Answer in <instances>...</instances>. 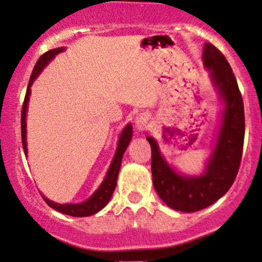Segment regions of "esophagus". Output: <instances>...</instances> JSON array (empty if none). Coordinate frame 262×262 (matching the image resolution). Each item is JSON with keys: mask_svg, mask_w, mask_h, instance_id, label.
Masks as SVG:
<instances>
[{"mask_svg": "<svg viewBox=\"0 0 262 262\" xmlns=\"http://www.w3.org/2000/svg\"><path fill=\"white\" fill-rule=\"evenodd\" d=\"M135 128L139 132H143L145 129L149 128L150 125V116L147 113H140L135 118Z\"/></svg>", "mask_w": 262, "mask_h": 262, "instance_id": "1", "label": "esophagus"}]
</instances>
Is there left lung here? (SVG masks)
<instances>
[{
	"label": "left lung",
	"mask_w": 262,
	"mask_h": 262,
	"mask_svg": "<svg viewBox=\"0 0 262 262\" xmlns=\"http://www.w3.org/2000/svg\"><path fill=\"white\" fill-rule=\"evenodd\" d=\"M203 59L225 106L215 146L203 174L178 173L167 163L156 140L146 138L151 146L154 188L167 206L182 212L203 210L229 190L237 177L244 144V105L231 66L212 43H205Z\"/></svg>",
	"instance_id": "obj_1"
}]
</instances>
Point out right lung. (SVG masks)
<instances>
[{
  "label": "right lung",
  "mask_w": 262,
  "mask_h": 262,
  "mask_svg": "<svg viewBox=\"0 0 262 262\" xmlns=\"http://www.w3.org/2000/svg\"><path fill=\"white\" fill-rule=\"evenodd\" d=\"M64 51V47H58V49H53L43 53L42 56L39 58V61L36 62L35 67L33 69V73L30 75L29 84H28L27 94H25V99L23 103V110H21V143H23V149L24 154L27 155L28 149H27V111H28V102H29V96H30V86L33 85L34 80L39 77V74L42 72V69L49 64V62H51L53 57H55L57 53H61ZM132 137H133V127L129 123L122 130L121 137H119L117 149H116V154L113 156L111 165H110L108 171H107L105 179L100 184V187L96 189L95 193H94L89 199H86L83 203L79 204H58L55 201L49 200L42 195V199L45 200V203L49 205L50 207L55 209L58 212L64 213V215H69L73 217H85V216H91L94 213L99 212L100 210H102L111 199L113 191H115L116 185H117V177L119 173V168H121L122 163V157L124 151L127 150L129 143H130Z\"/></svg>",
  "instance_id": "add662e5"
}]
</instances>
